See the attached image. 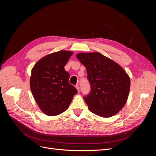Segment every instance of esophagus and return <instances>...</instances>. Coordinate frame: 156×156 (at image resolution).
<instances>
[{
    "mask_svg": "<svg viewBox=\"0 0 156 156\" xmlns=\"http://www.w3.org/2000/svg\"><path fill=\"white\" fill-rule=\"evenodd\" d=\"M75 88H77L78 92H79V85H76V86H75Z\"/></svg>",
    "mask_w": 156,
    "mask_h": 156,
    "instance_id": "obj_1",
    "label": "esophagus"
}]
</instances>
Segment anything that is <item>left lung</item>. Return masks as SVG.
<instances>
[{
    "instance_id": "8db88e82",
    "label": "left lung",
    "mask_w": 156,
    "mask_h": 156,
    "mask_svg": "<svg viewBox=\"0 0 156 156\" xmlns=\"http://www.w3.org/2000/svg\"><path fill=\"white\" fill-rule=\"evenodd\" d=\"M77 58L87 68L90 84V91L83 97L89 110L105 118L116 115L128 98V75L120 66L100 53H79Z\"/></svg>"
}]
</instances>
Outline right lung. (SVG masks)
I'll list each match as a JSON object with an SVG mask.
<instances>
[{
  "mask_svg": "<svg viewBox=\"0 0 156 156\" xmlns=\"http://www.w3.org/2000/svg\"><path fill=\"white\" fill-rule=\"evenodd\" d=\"M73 52L60 51L41 58L32 69L31 92L40 109L48 116H56L67 110L77 89L69 83V74L65 70Z\"/></svg>",
  "mask_w": 156,
  "mask_h": 156,
  "instance_id": "obj_1",
  "label": "right lung"
}]
</instances>
